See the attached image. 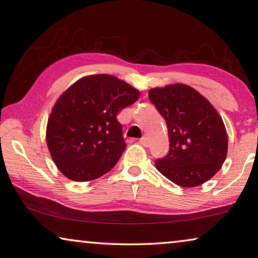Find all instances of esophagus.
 Instances as JSON below:
<instances>
[{"label":"esophagus","instance_id":"34e87169","mask_svg":"<svg viewBox=\"0 0 258 258\" xmlns=\"http://www.w3.org/2000/svg\"><path fill=\"white\" fill-rule=\"evenodd\" d=\"M140 143L143 146H145V148H149V146H150V141H149L148 137H142Z\"/></svg>","mask_w":258,"mask_h":258}]
</instances>
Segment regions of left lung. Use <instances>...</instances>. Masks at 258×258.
I'll return each mask as SVG.
<instances>
[{
	"mask_svg": "<svg viewBox=\"0 0 258 258\" xmlns=\"http://www.w3.org/2000/svg\"><path fill=\"white\" fill-rule=\"evenodd\" d=\"M149 98L168 128L169 152L156 160L157 169L180 187L192 188L209 181L223 166L228 148L217 109L185 84L151 89Z\"/></svg>",
	"mask_w": 258,
	"mask_h": 258,
	"instance_id": "1",
	"label": "left lung"
}]
</instances>
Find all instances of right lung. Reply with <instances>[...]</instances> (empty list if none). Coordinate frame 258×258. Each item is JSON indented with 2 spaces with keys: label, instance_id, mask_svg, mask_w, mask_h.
<instances>
[{
  "label": "right lung",
  "instance_id": "obj_1",
  "mask_svg": "<svg viewBox=\"0 0 258 258\" xmlns=\"http://www.w3.org/2000/svg\"><path fill=\"white\" fill-rule=\"evenodd\" d=\"M138 98L137 89L105 74L78 79L61 94L47 122L46 142L63 175L92 181L115 166L126 146L116 115Z\"/></svg>",
  "mask_w": 258,
  "mask_h": 258
}]
</instances>
